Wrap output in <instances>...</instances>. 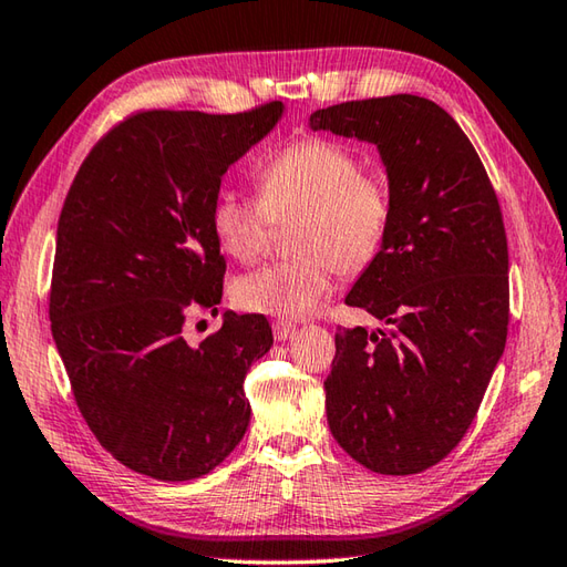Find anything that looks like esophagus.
<instances>
[{
	"label": "esophagus",
	"mask_w": 567,
	"mask_h": 567,
	"mask_svg": "<svg viewBox=\"0 0 567 567\" xmlns=\"http://www.w3.org/2000/svg\"><path fill=\"white\" fill-rule=\"evenodd\" d=\"M272 334H275V339H277V341L290 339V337L295 334V324H292V321L277 319V321H272Z\"/></svg>",
	"instance_id": "obj_1"
}]
</instances>
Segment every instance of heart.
<instances>
[{
	"instance_id": "heart-1",
	"label": "heart",
	"mask_w": 567,
	"mask_h": 567,
	"mask_svg": "<svg viewBox=\"0 0 567 567\" xmlns=\"http://www.w3.org/2000/svg\"><path fill=\"white\" fill-rule=\"evenodd\" d=\"M258 198L220 192L210 230L220 250L252 262L270 246L275 224L299 218L290 262L265 265L233 282V302L246 312L302 319L334 290V270L361 275L379 260L393 226V192L385 176L365 172L347 144L302 137L272 152L255 169Z\"/></svg>"
}]
</instances>
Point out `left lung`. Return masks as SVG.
<instances>
[{"instance_id": "obj_1", "label": "left lung", "mask_w": 567, "mask_h": 567, "mask_svg": "<svg viewBox=\"0 0 567 567\" xmlns=\"http://www.w3.org/2000/svg\"><path fill=\"white\" fill-rule=\"evenodd\" d=\"M309 127L375 144L393 192L391 236L347 295L391 329L337 331L329 430L365 470L425 472L460 445L506 347L498 198L467 135L427 97L351 100Z\"/></svg>"}]
</instances>
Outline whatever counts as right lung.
I'll return each mask as SVG.
<instances>
[{"label":"right lung","mask_w":567,"mask_h":567,"mask_svg":"<svg viewBox=\"0 0 567 567\" xmlns=\"http://www.w3.org/2000/svg\"><path fill=\"white\" fill-rule=\"evenodd\" d=\"M147 110L87 154L55 230L51 331L78 410L117 462L162 482L218 467L250 423L246 373L272 347L262 315L226 312L198 347L194 309L224 295L210 230L220 179L282 117Z\"/></svg>","instance_id":"obj_1"}]
</instances>
